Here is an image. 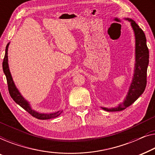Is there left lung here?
Listing matches in <instances>:
<instances>
[{
    "mask_svg": "<svg viewBox=\"0 0 155 155\" xmlns=\"http://www.w3.org/2000/svg\"><path fill=\"white\" fill-rule=\"evenodd\" d=\"M129 21L134 29L136 38V62L134 77L129 90L122 103L116 107H102L107 112H119L127 108L143 94L147 84V69L149 64V50L146 43V37L142 29L131 19L126 18Z\"/></svg>",
    "mask_w": 155,
    "mask_h": 155,
    "instance_id": "8db88e82",
    "label": "left lung"
}]
</instances>
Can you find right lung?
<instances>
[{"label": "right lung", "mask_w": 155, "mask_h": 155, "mask_svg": "<svg viewBox=\"0 0 155 155\" xmlns=\"http://www.w3.org/2000/svg\"><path fill=\"white\" fill-rule=\"evenodd\" d=\"M10 43H8L5 48V56H4L3 62V72L5 74L6 79H7L8 86V91H9V93L11 96L13 100L18 104L19 106L21 107L24 110H25L27 112H29L31 116H33L35 118L38 119H41V120H45V119H50L55 118V117H58L61 113L62 112V110L58 111V112H54V113H50V114H46V113H39L36 111L32 110L31 107L30 106L29 102L25 99L21 93H19L18 89L17 88L16 86H15L14 81H13L11 74H10L9 66H8V46H9Z\"/></svg>", "instance_id": "obj_1"}]
</instances>
